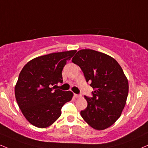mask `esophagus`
Returning a JSON list of instances; mask_svg holds the SVG:
<instances>
[{"label":"esophagus","instance_id":"1","mask_svg":"<svg viewBox=\"0 0 148 148\" xmlns=\"http://www.w3.org/2000/svg\"><path fill=\"white\" fill-rule=\"evenodd\" d=\"M74 96L75 98H80V96H81V95L80 94H76V93H74Z\"/></svg>","mask_w":148,"mask_h":148}]
</instances>
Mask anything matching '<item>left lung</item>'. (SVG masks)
<instances>
[{
	"instance_id": "1",
	"label": "left lung",
	"mask_w": 148,
	"mask_h": 148,
	"mask_svg": "<svg viewBox=\"0 0 148 148\" xmlns=\"http://www.w3.org/2000/svg\"><path fill=\"white\" fill-rule=\"evenodd\" d=\"M83 71L86 82L93 89L85 96L87 106L80 115L96 130L111 126L120 117L128 93V82L117 61L106 54L80 50L72 59Z\"/></svg>"
}]
</instances>
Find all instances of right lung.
Masks as SVG:
<instances>
[{"label": "right lung", "instance_id": "right-lung-1", "mask_svg": "<svg viewBox=\"0 0 148 148\" xmlns=\"http://www.w3.org/2000/svg\"><path fill=\"white\" fill-rule=\"evenodd\" d=\"M76 52L70 50L35 58L20 72L15 96L22 114L33 126H50L60 117L62 106L72 100L70 91L54 87L63 83V69Z\"/></svg>", "mask_w": 148, "mask_h": 148}]
</instances>
